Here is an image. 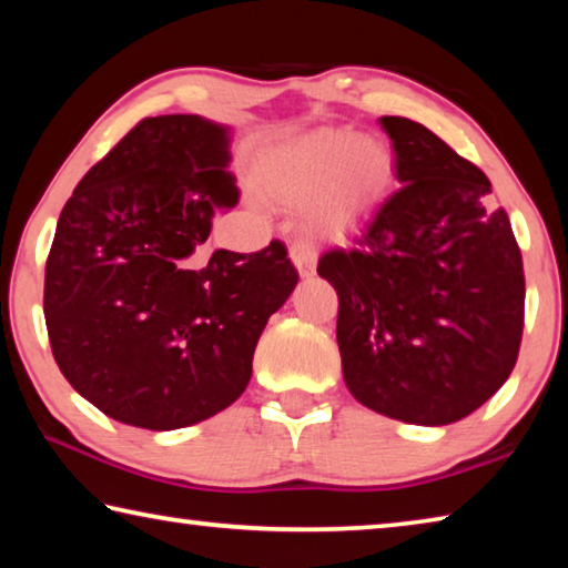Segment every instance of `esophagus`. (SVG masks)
Here are the masks:
<instances>
[{
	"label": "esophagus",
	"mask_w": 568,
	"mask_h": 568,
	"mask_svg": "<svg viewBox=\"0 0 568 568\" xmlns=\"http://www.w3.org/2000/svg\"><path fill=\"white\" fill-rule=\"evenodd\" d=\"M315 247L311 240H295V243L291 245V261L295 263L297 273H301V277H311L315 273Z\"/></svg>",
	"instance_id": "1"
}]
</instances>
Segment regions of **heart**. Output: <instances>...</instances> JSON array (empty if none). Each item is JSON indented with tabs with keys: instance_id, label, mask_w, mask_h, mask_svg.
Here are the masks:
<instances>
[{
	"instance_id": "obj_1",
	"label": "heart",
	"mask_w": 568,
	"mask_h": 568,
	"mask_svg": "<svg viewBox=\"0 0 568 568\" xmlns=\"http://www.w3.org/2000/svg\"><path fill=\"white\" fill-rule=\"evenodd\" d=\"M390 175V152L351 130H323L287 150L271 187L285 203H315L318 225L345 233L381 195Z\"/></svg>"
}]
</instances>
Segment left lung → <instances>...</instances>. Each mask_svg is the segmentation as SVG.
I'll use <instances>...</instances> for the list:
<instances>
[{
  "instance_id": "obj_1",
  "label": "left lung",
  "mask_w": 568,
  "mask_h": 568,
  "mask_svg": "<svg viewBox=\"0 0 568 568\" xmlns=\"http://www.w3.org/2000/svg\"><path fill=\"white\" fill-rule=\"evenodd\" d=\"M398 190L333 247L318 275L338 293L345 386L416 426L466 418L511 376L524 333V261L491 182L438 134L381 118Z\"/></svg>"
}]
</instances>
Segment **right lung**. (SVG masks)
<instances>
[{"mask_svg":"<svg viewBox=\"0 0 568 568\" xmlns=\"http://www.w3.org/2000/svg\"><path fill=\"white\" fill-rule=\"evenodd\" d=\"M227 130L145 118L74 187L44 267V321L70 386L110 416L175 430L235 403L271 315L297 283L281 240L257 253L205 243L240 192Z\"/></svg>","mask_w":568,"mask_h":568,"instance_id":"add662e5","label":"right lung"}]
</instances>
